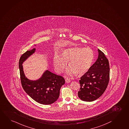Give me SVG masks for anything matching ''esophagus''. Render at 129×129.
<instances>
[{"instance_id": "esophagus-1", "label": "esophagus", "mask_w": 129, "mask_h": 129, "mask_svg": "<svg viewBox=\"0 0 129 129\" xmlns=\"http://www.w3.org/2000/svg\"><path fill=\"white\" fill-rule=\"evenodd\" d=\"M66 83H70V79H68V78H66Z\"/></svg>"}]
</instances>
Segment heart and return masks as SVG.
I'll list each match as a JSON object with an SVG mask.
<instances>
[{"mask_svg":"<svg viewBox=\"0 0 129 129\" xmlns=\"http://www.w3.org/2000/svg\"><path fill=\"white\" fill-rule=\"evenodd\" d=\"M94 58V53L91 49L75 46L63 50L60 56L55 54L53 64L56 71L61 73L69 62L70 67L67 69L66 74L72 75L76 73L77 75H81L89 70Z\"/></svg>","mask_w":129,"mask_h":129,"instance_id":"1","label":"heart"}]
</instances>
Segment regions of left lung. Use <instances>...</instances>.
<instances>
[{
	"label": "left lung",
	"mask_w": 129,
	"mask_h": 129,
	"mask_svg": "<svg viewBox=\"0 0 129 129\" xmlns=\"http://www.w3.org/2000/svg\"><path fill=\"white\" fill-rule=\"evenodd\" d=\"M98 57L89 70L80 77L79 98L91 102L101 97L105 91L110 80V66L108 59L101 50Z\"/></svg>",
	"instance_id": "8db88e82"
}]
</instances>
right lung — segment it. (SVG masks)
Masks as SVG:
<instances>
[{"label": "right lung", "mask_w": 129, "mask_h": 129, "mask_svg": "<svg viewBox=\"0 0 129 129\" xmlns=\"http://www.w3.org/2000/svg\"><path fill=\"white\" fill-rule=\"evenodd\" d=\"M35 49L27 51L21 55L19 60V69L21 84L26 93L38 103L50 105L59 98L61 87L64 84L63 77L45 71L41 77L37 80H30L24 74L22 63L29 56L35 53Z\"/></svg>", "instance_id": "add662e5"}]
</instances>
